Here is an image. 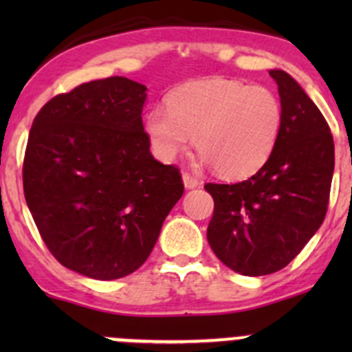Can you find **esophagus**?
I'll return each mask as SVG.
<instances>
[{"label":"esophagus","mask_w":352,"mask_h":352,"mask_svg":"<svg viewBox=\"0 0 352 352\" xmlns=\"http://www.w3.org/2000/svg\"><path fill=\"white\" fill-rule=\"evenodd\" d=\"M182 180H184V186H186V189H196V187H199V184H201L196 177L190 175L189 172L182 173Z\"/></svg>","instance_id":"34e87169"}]
</instances>
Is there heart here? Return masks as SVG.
Returning <instances> with one entry per match:
<instances>
[{"instance_id": "obj_1", "label": "heart", "mask_w": 352, "mask_h": 352, "mask_svg": "<svg viewBox=\"0 0 352 352\" xmlns=\"http://www.w3.org/2000/svg\"><path fill=\"white\" fill-rule=\"evenodd\" d=\"M168 110L155 107L144 119L151 150L175 158L192 140L219 177L254 175L276 150L285 110L271 88L236 80L190 81L168 95Z\"/></svg>"}]
</instances>
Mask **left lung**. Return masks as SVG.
I'll use <instances>...</instances> for the list:
<instances>
[{
	"mask_svg": "<svg viewBox=\"0 0 352 352\" xmlns=\"http://www.w3.org/2000/svg\"><path fill=\"white\" fill-rule=\"evenodd\" d=\"M269 74L285 110L276 150L250 179L204 186L214 199L208 242L223 264L243 276L281 271L320 228L336 160L317 105L285 71Z\"/></svg>",
	"mask_w": 352,
	"mask_h": 352,
	"instance_id": "8db88e82",
	"label": "left lung"
}]
</instances>
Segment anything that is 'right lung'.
I'll list each match as a JSON object with an SVG mask.
<instances>
[{
	"instance_id": "add662e5",
	"label": "right lung",
	"mask_w": 352,
	"mask_h": 352,
	"mask_svg": "<svg viewBox=\"0 0 352 352\" xmlns=\"http://www.w3.org/2000/svg\"><path fill=\"white\" fill-rule=\"evenodd\" d=\"M146 87L122 76L52 97L35 116L23 192L56 261L110 281L140 269L184 194L180 170L153 158Z\"/></svg>"
}]
</instances>
